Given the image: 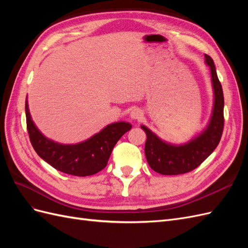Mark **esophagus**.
Masks as SVG:
<instances>
[{
	"label": "esophagus",
	"instance_id": "obj_1",
	"mask_svg": "<svg viewBox=\"0 0 248 248\" xmlns=\"http://www.w3.org/2000/svg\"><path fill=\"white\" fill-rule=\"evenodd\" d=\"M142 117V111L140 108H134L130 112V118L132 120H140Z\"/></svg>",
	"mask_w": 248,
	"mask_h": 248
}]
</instances>
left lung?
Listing matches in <instances>:
<instances>
[{"label": "left lung", "instance_id": "8db88e82", "mask_svg": "<svg viewBox=\"0 0 248 248\" xmlns=\"http://www.w3.org/2000/svg\"><path fill=\"white\" fill-rule=\"evenodd\" d=\"M206 64L211 72L214 93L213 109L206 128L198 137L182 145H172L159 139L148 127L140 128L147 134L145 154L150 168L161 175L185 174L204 161L219 144L223 130V93L220 81L217 78L212 58L205 55Z\"/></svg>", "mask_w": 248, "mask_h": 248}]
</instances>
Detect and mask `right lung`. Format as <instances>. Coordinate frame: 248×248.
<instances>
[{
    "instance_id": "add662e5",
    "label": "right lung",
    "mask_w": 248,
    "mask_h": 248,
    "mask_svg": "<svg viewBox=\"0 0 248 248\" xmlns=\"http://www.w3.org/2000/svg\"><path fill=\"white\" fill-rule=\"evenodd\" d=\"M27 128L31 144L40 158L65 174L86 177L107 167L110 153L123 134L131 129L128 122H116L74 145H65L44 137L34 124L26 99Z\"/></svg>"
}]
</instances>
